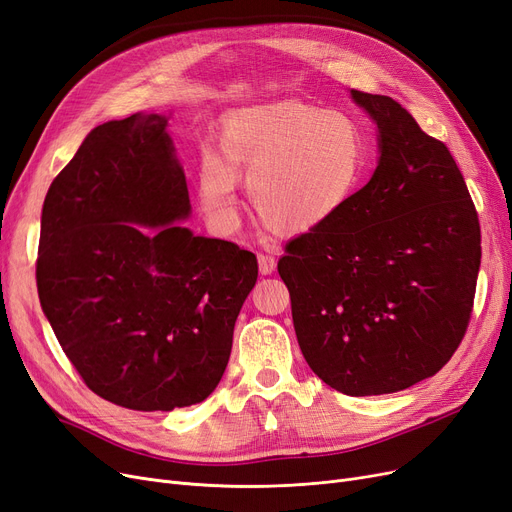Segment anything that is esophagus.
<instances>
[{
	"instance_id": "esophagus-1",
	"label": "esophagus",
	"mask_w": 512,
	"mask_h": 512,
	"mask_svg": "<svg viewBox=\"0 0 512 512\" xmlns=\"http://www.w3.org/2000/svg\"><path fill=\"white\" fill-rule=\"evenodd\" d=\"M259 272L261 274H272L276 270V257L270 253H259Z\"/></svg>"
}]
</instances>
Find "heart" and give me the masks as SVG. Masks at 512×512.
<instances>
[{
	"instance_id": "1",
	"label": "heart",
	"mask_w": 512,
	"mask_h": 512,
	"mask_svg": "<svg viewBox=\"0 0 512 512\" xmlns=\"http://www.w3.org/2000/svg\"><path fill=\"white\" fill-rule=\"evenodd\" d=\"M219 143L223 156L202 151L198 185L204 213L221 232L240 225L238 175L249 181L263 223L310 232L350 202L371 158L367 130L350 111L295 99L227 113Z\"/></svg>"
}]
</instances>
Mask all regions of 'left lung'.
I'll use <instances>...</instances> for the list:
<instances>
[{"mask_svg":"<svg viewBox=\"0 0 512 512\" xmlns=\"http://www.w3.org/2000/svg\"><path fill=\"white\" fill-rule=\"evenodd\" d=\"M380 130L371 181L327 223L285 246L310 369L350 396L390 394L441 371L475 304L481 225L447 145L390 97L352 90Z\"/></svg>","mask_w":512,"mask_h":512,"instance_id":"obj_1","label":"left lung"}]
</instances>
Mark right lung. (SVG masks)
<instances>
[{
	"label": "right lung",
	"mask_w": 512,
	"mask_h": 512,
	"mask_svg": "<svg viewBox=\"0 0 512 512\" xmlns=\"http://www.w3.org/2000/svg\"><path fill=\"white\" fill-rule=\"evenodd\" d=\"M166 126L135 113L90 132L48 189L35 263L75 371L135 411L189 407L217 388L257 280L251 251L175 223L189 194Z\"/></svg>",
	"instance_id": "right-lung-1"
}]
</instances>
